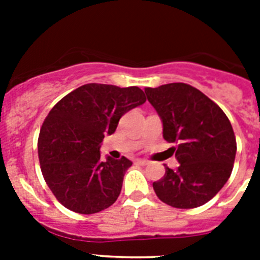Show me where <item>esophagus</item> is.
Masks as SVG:
<instances>
[{
    "mask_svg": "<svg viewBox=\"0 0 260 260\" xmlns=\"http://www.w3.org/2000/svg\"><path fill=\"white\" fill-rule=\"evenodd\" d=\"M137 162L139 165H148V164H150V161H148V160H143V158H141V160H137Z\"/></svg>",
    "mask_w": 260,
    "mask_h": 260,
    "instance_id": "34e87169",
    "label": "esophagus"
}]
</instances>
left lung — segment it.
<instances>
[{
  "label": "left lung",
  "instance_id": "obj_1",
  "mask_svg": "<svg viewBox=\"0 0 260 260\" xmlns=\"http://www.w3.org/2000/svg\"><path fill=\"white\" fill-rule=\"evenodd\" d=\"M162 122V137L174 148L177 169L165 167L153 182L158 199L176 208L203 206L231 177L237 143L233 127L221 108L195 87L162 84L144 89Z\"/></svg>",
  "mask_w": 260,
  "mask_h": 260
}]
</instances>
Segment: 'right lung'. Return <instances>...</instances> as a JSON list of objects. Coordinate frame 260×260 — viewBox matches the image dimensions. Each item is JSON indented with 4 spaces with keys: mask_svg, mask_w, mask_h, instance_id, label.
<instances>
[{
    "mask_svg": "<svg viewBox=\"0 0 260 260\" xmlns=\"http://www.w3.org/2000/svg\"><path fill=\"white\" fill-rule=\"evenodd\" d=\"M139 87L89 83L61 99L45 118L39 135L41 173L57 201L83 215L110 207L122 189L133 162L125 156L103 161L105 135L116 132L119 118L144 104Z\"/></svg>",
    "mask_w": 260,
    "mask_h": 260,
    "instance_id": "obj_1",
    "label": "right lung"
}]
</instances>
